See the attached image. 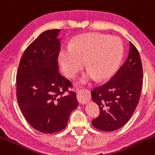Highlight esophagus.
Returning <instances> with one entry per match:
<instances>
[{"label":"esophagus","mask_w":155,"mask_h":155,"mask_svg":"<svg viewBox=\"0 0 155 155\" xmlns=\"http://www.w3.org/2000/svg\"><path fill=\"white\" fill-rule=\"evenodd\" d=\"M78 101H79L80 104H84L87 103L89 101V99L90 98H81V97H80L79 95H78Z\"/></svg>","instance_id":"esophagus-1"}]
</instances>
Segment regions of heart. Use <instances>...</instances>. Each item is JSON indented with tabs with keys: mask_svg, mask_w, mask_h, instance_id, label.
I'll use <instances>...</instances> for the list:
<instances>
[{
	"mask_svg": "<svg viewBox=\"0 0 155 155\" xmlns=\"http://www.w3.org/2000/svg\"><path fill=\"white\" fill-rule=\"evenodd\" d=\"M120 38L100 33H89L73 38L71 44L59 53L62 71L73 78L85 66L88 69L81 74L79 82L87 84L98 78L107 79L116 73L124 56Z\"/></svg>",
	"mask_w": 155,
	"mask_h": 155,
	"instance_id": "heart-1",
	"label": "heart"
}]
</instances>
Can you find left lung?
Wrapping results in <instances>:
<instances>
[{
	"label": "left lung",
	"mask_w": 155,
	"mask_h": 155,
	"mask_svg": "<svg viewBox=\"0 0 155 155\" xmlns=\"http://www.w3.org/2000/svg\"><path fill=\"white\" fill-rule=\"evenodd\" d=\"M142 84L141 59L130 42L125 63L107 84L91 92L92 100L100 109L99 116L92 121V125L104 131H113L125 125L138 104Z\"/></svg>",
	"instance_id": "obj_1"
}]
</instances>
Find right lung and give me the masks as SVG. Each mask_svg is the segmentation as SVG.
I'll return each mask as SVG.
<instances>
[{
  "label": "right lung",
  "instance_id": "obj_1",
  "mask_svg": "<svg viewBox=\"0 0 155 155\" xmlns=\"http://www.w3.org/2000/svg\"><path fill=\"white\" fill-rule=\"evenodd\" d=\"M41 33L24 52L16 76L17 100L25 119L42 133L66 127L71 111L78 106L76 93L66 92L71 84L59 72L60 32Z\"/></svg>",
  "mask_w": 155,
  "mask_h": 155
}]
</instances>
